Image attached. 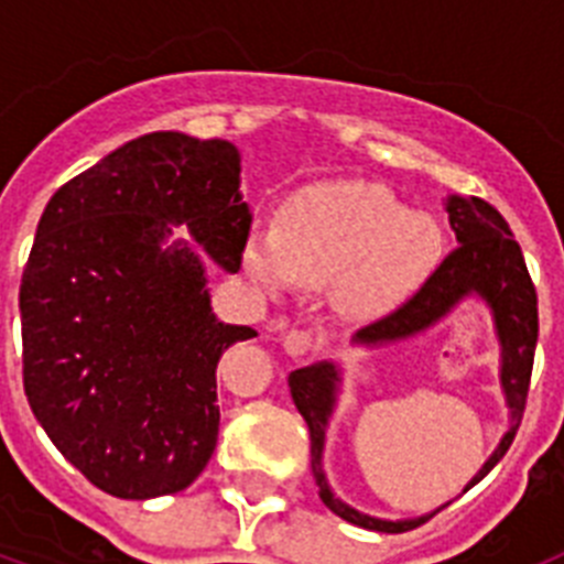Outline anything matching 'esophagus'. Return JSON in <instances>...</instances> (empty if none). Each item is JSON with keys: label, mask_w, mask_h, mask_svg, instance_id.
Returning a JSON list of instances; mask_svg holds the SVG:
<instances>
[{"label": "esophagus", "mask_w": 564, "mask_h": 564, "mask_svg": "<svg viewBox=\"0 0 564 564\" xmlns=\"http://www.w3.org/2000/svg\"><path fill=\"white\" fill-rule=\"evenodd\" d=\"M282 347H285V352L291 358L305 356L313 347V336L307 330H288L285 336H282Z\"/></svg>", "instance_id": "1"}]
</instances>
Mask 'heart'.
Here are the masks:
<instances>
[{
  "instance_id": "b5f03b06",
  "label": "heart",
  "mask_w": 564,
  "mask_h": 564,
  "mask_svg": "<svg viewBox=\"0 0 564 564\" xmlns=\"http://www.w3.org/2000/svg\"><path fill=\"white\" fill-rule=\"evenodd\" d=\"M443 234L381 183L330 181L296 192L282 226H253L242 265L257 285H330L352 316H383L410 302L441 265Z\"/></svg>"
}]
</instances>
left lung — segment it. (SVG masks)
<instances>
[{"label":"left lung","instance_id":"obj_1","mask_svg":"<svg viewBox=\"0 0 564 564\" xmlns=\"http://www.w3.org/2000/svg\"><path fill=\"white\" fill-rule=\"evenodd\" d=\"M446 212H449V226L460 246L443 259L441 268L410 302H403L390 316L361 327L352 336V344L383 347V344H395L403 338H415L435 327L443 316H449L463 299L480 296L486 302L491 318H495L497 341H500V387L508 412H511V423H508L500 446L482 463L480 471L466 482L463 491H468L502 460L520 430L528 401V383H531V370H534L540 313H536V291L528 276L525 257H522L508 223L502 220V214L480 197H449ZM338 383H341V370L333 361L311 364V367L293 370L288 376L293 403L311 430V468L322 502L341 520L367 528V531H381V534H403V531H412L432 520L449 502L435 508L432 514L412 517V520H378V517L361 514L333 495L325 468H322V455H325L327 423L336 410Z\"/></svg>","mask_w":564,"mask_h":564}]
</instances>
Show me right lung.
<instances>
[{
    "label": "right lung",
    "mask_w": 564,
    "mask_h": 564,
    "mask_svg": "<svg viewBox=\"0 0 564 564\" xmlns=\"http://www.w3.org/2000/svg\"><path fill=\"white\" fill-rule=\"evenodd\" d=\"M237 271L251 231L239 152L141 134L44 208L19 291L24 395L56 449L121 500L174 495L212 460L217 361L257 330L223 325L206 265Z\"/></svg>",
    "instance_id": "right-lung-1"
}]
</instances>
